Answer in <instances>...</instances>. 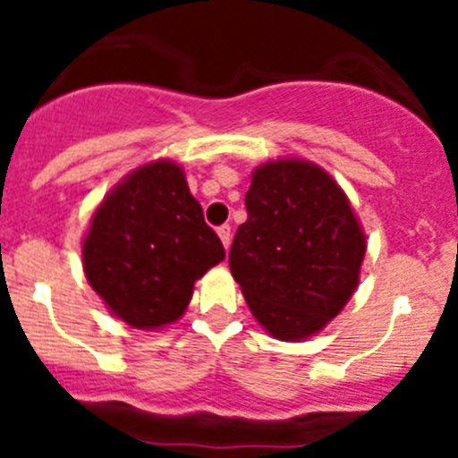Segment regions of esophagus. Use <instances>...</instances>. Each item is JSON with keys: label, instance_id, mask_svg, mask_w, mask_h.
Wrapping results in <instances>:
<instances>
[{"label": "esophagus", "instance_id": "esophagus-1", "mask_svg": "<svg viewBox=\"0 0 458 458\" xmlns=\"http://www.w3.org/2000/svg\"><path fill=\"white\" fill-rule=\"evenodd\" d=\"M217 236H220L225 250H229V245H232V226H229V225L217 226Z\"/></svg>", "mask_w": 458, "mask_h": 458}]
</instances>
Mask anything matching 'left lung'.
I'll return each mask as SVG.
<instances>
[{"label": "left lung", "instance_id": "8db88e82", "mask_svg": "<svg viewBox=\"0 0 458 458\" xmlns=\"http://www.w3.org/2000/svg\"><path fill=\"white\" fill-rule=\"evenodd\" d=\"M229 268L250 311L282 342L323 330L353 295L367 241L337 181L307 160L254 169Z\"/></svg>", "mask_w": 458, "mask_h": 458}]
</instances>
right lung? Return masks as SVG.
I'll use <instances>...</instances> for the list:
<instances>
[{"label": "right lung", "mask_w": 458, "mask_h": 458, "mask_svg": "<svg viewBox=\"0 0 458 458\" xmlns=\"http://www.w3.org/2000/svg\"><path fill=\"white\" fill-rule=\"evenodd\" d=\"M222 259L220 238L172 160L128 174L96 208L82 242L89 284L137 330L183 317L194 282Z\"/></svg>", "instance_id": "add662e5"}]
</instances>
